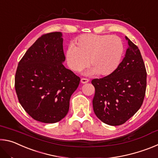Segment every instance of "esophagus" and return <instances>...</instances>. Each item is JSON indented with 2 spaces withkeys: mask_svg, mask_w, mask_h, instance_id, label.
Listing matches in <instances>:
<instances>
[{
  "mask_svg": "<svg viewBox=\"0 0 158 158\" xmlns=\"http://www.w3.org/2000/svg\"><path fill=\"white\" fill-rule=\"evenodd\" d=\"M89 81V80L86 78H81V82L82 83V84H86V83H88Z\"/></svg>",
  "mask_w": 158,
  "mask_h": 158,
  "instance_id": "obj_1",
  "label": "esophagus"
}]
</instances>
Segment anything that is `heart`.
Instances as JSON below:
<instances>
[{
  "label": "heart",
  "instance_id": "b5f03b06",
  "mask_svg": "<svg viewBox=\"0 0 158 158\" xmlns=\"http://www.w3.org/2000/svg\"><path fill=\"white\" fill-rule=\"evenodd\" d=\"M124 46L121 39L110 35L85 34L71 44L66 52L68 66L74 72L81 71L89 63L87 74L108 75L121 62Z\"/></svg>",
  "mask_w": 158,
  "mask_h": 158
}]
</instances>
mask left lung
Segmentation results:
<instances>
[{"instance_id":"1","label":"left lung","mask_w":158,"mask_h":158,"mask_svg":"<svg viewBox=\"0 0 158 158\" xmlns=\"http://www.w3.org/2000/svg\"><path fill=\"white\" fill-rule=\"evenodd\" d=\"M128 48L114 73L92 80L95 93L93 100L96 116L105 123H125L142 105L146 89V70L139 48L125 37Z\"/></svg>"}]
</instances>
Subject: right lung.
I'll return each instance as SVG.
<instances>
[{"instance_id":"right-lung-1","label":"right lung","mask_w":158,"mask_h":158,"mask_svg":"<svg viewBox=\"0 0 158 158\" xmlns=\"http://www.w3.org/2000/svg\"><path fill=\"white\" fill-rule=\"evenodd\" d=\"M60 32L44 34L18 64L15 90L24 110L37 121L54 123L69 111V99L80 78L65 68Z\"/></svg>"}]
</instances>
